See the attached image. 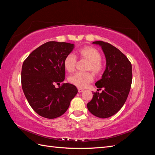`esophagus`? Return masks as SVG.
I'll list each match as a JSON object with an SVG mask.
<instances>
[{"label":"esophagus","instance_id":"obj_1","mask_svg":"<svg viewBox=\"0 0 155 155\" xmlns=\"http://www.w3.org/2000/svg\"><path fill=\"white\" fill-rule=\"evenodd\" d=\"M83 92V89H81V88H78V92H79V93H80V92Z\"/></svg>","mask_w":155,"mask_h":155}]
</instances>
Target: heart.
<instances>
[{
	"mask_svg": "<svg viewBox=\"0 0 155 155\" xmlns=\"http://www.w3.org/2000/svg\"><path fill=\"white\" fill-rule=\"evenodd\" d=\"M78 55L81 59L88 61L86 70H91L96 75L100 74L104 69L101 62V54L99 51L92 46H85L79 49ZM77 63L75 56L70 54L64 59L63 66L68 73L73 72ZM69 82L79 88H85L89 83L93 81V76L91 72H78L68 78Z\"/></svg>",
	"mask_w": 155,
	"mask_h": 155,
	"instance_id": "obj_1",
	"label": "heart"
}]
</instances>
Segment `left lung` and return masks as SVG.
I'll use <instances>...</instances> for the list:
<instances>
[{
  "label": "left lung",
  "instance_id": "obj_1",
  "mask_svg": "<svg viewBox=\"0 0 155 155\" xmlns=\"http://www.w3.org/2000/svg\"><path fill=\"white\" fill-rule=\"evenodd\" d=\"M92 44L101 47L106 67L101 79L95 83L98 91L101 88L103 91L94 92L87 106L93 115L107 118L117 113L126 101L132 83V65L127 58L112 45L101 41Z\"/></svg>",
  "mask_w": 155,
  "mask_h": 155
}]
</instances>
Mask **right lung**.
Returning <instances> with one entry per match:
<instances>
[{
	"instance_id": "1",
	"label": "right lung",
	"mask_w": 155,
	"mask_h": 155,
	"mask_svg": "<svg viewBox=\"0 0 155 155\" xmlns=\"http://www.w3.org/2000/svg\"><path fill=\"white\" fill-rule=\"evenodd\" d=\"M74 44L47 42L36 48L22 64L21 83L30 105L42 117L54 119L67 110L78 89L64 80V59L72 52Z\"/></svg>"
}]
</instances>
